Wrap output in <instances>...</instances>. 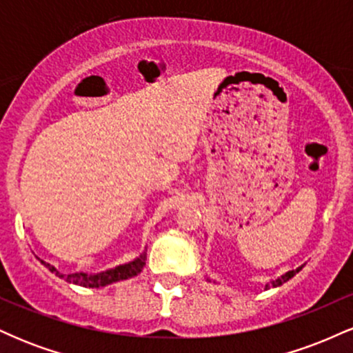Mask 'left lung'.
<instances>
[{"label":"left lung","instance_id":"obj_1","mask_svg":"<svg viewBox=\"0 0 353 353\" xmlns=\"http://www.w3.org/2000/svg\"><path fill=\"white\" fill-rule=\"evenodd\" d=\"M299 270H302V267H299V269H295V270H289V272H287V274H283L282 277L275 279V281H272V282H270V283H267V285H265V289H270V287H279V285H282L283 282H287V281H289V279H292L294 275L299 272Z\"/></svg>","mask_w":353,"mask_h":353}]
</instances>
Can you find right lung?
<instances>
[{
    "label": "right lung",
    "instance_id": "1",
    "mask_svg": "<svg viewBox=\"0 0 353 353\" xmlns=\"http://www.w3.org/2000/svg\"><path fill=\"white\" fill-rule=\"evenodd\" d=\"M41 264H44L48 269L51 270L52 274H56L58 277L64 279V281L76 283V285L81 287H104L108 283L112 282H119L124 281V279H131L134 277L143 270V267L145 265V252H143L139 257L134 259L132 262L124 265H117L114 269H109L106 272H101V274H84V272H78V274H70V275H64L61 274L59 270H56V267H52L48 262L41 261Z\"/></svg>",
    "mask_w": 353,
    "mask_h": 353
}]
</instances>
